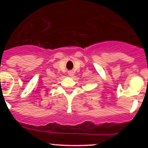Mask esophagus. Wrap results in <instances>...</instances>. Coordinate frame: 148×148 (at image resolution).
I'll use <instances>...</instances> for the list:
<instances>
[{
    "mask_svg": "<svg viewBox=\"0 0 148 148\" xmlns=\"http://www.w3.org/2000/svg\"><path fill=\"white\" fill-rule=\"evenodd\" d=\"M68 74H69V76H70V77H72V76L74 75V72L71 71H69L68 72Z\"/></svg>",
    "mask_w": 148,
    "mask_h": 148,
    "instance_id": "34e87169",
    "label": "esophagus"
}]
</instances>
